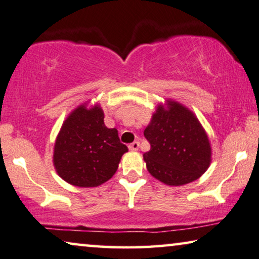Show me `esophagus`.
I'll list each match as a JSON object with an SVG mask.
<instances>
[{"mask_svg":"<svg viewBox=\"0 0 259 259\" xmlns=\"http://www.w3.org/2000/svg\"><path fill=\"white\" fill-rule=\"evenodd\" d=\"M138 148H140V142H133L131 144H129V150L131 151H137Z\"/></svg>","mask_w":259,"mask_h":259,"instance_id":"obj_1","label":"esophagus"}]
</instances>
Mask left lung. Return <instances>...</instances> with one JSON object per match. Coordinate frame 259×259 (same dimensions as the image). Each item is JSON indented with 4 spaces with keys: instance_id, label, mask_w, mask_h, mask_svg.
I'll list each match as a JSON object with an SVG mask.
<instances>
[{
    "instance_id": "1",
    "label": "left lung",
    "mask_w": 259,
    "mask_h": 259,
    "mask_svg": "<svg viewBox=\"0 0 259 259\" xmlns=\"http://www.w3.org/2000/svg\"><path fill=\"white\" fill-rule=\"evenodd\" d=\"M151 149L143 154L150 175L169 186L199 179L210 165L206 131L192 111L167 100L159 105L144 130Z\"/></svg>"
}]
</instances>
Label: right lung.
Listing matches in <instances>:
<instances>
[{
  "mask_svg": "<svg viewBox=\"0 0 259 259\" xmlns=\"http://www.w3.org/2000/svg\"><path fill=\"white\" fill-rule=\"evenodd\" d=\"M103 118L101 107L87 108L84 103L65 119L55 143L53 165L66 183L96 187L117 171L128 148L119 142L116 129L107 128Z\"/></svg>",
  "mask_w": 259,
  "mask_h": 259,
  "instance_id": "obj_1",
  "label": "right lung"
}]
</instances>
